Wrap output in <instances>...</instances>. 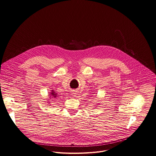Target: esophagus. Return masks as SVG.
<instances>
[{
    "instance_id": "1",
    "label": "esophagus",
    "mask_w": 156,
    "mask_h": 156,
    "mask_svg": "<svg viewBox=\"0 0 156 156\" xmlns=\"http://www.w3.org/2000/svg\"><path fill=\"white\" fill-rule=\"evenodd\" d=\"M72 94H73V96H76V94H77L76 93H73Z\"/></svg>"
}]
</instances>
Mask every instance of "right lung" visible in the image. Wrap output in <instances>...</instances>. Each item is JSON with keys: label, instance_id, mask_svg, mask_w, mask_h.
Listing matches in <instances>:
<instances>
[{"label": "right lung", "instance_id": "obj_1", "mask_svg": "<svg viewBox=\"0 0 156 156\" xmlns=\"http://www.w3.org/2000/svg\"><path fill=\"white\" fill-rule=\"evenodd\" d=\"M51 96H52V98H57V93H55L54 91H53V90L52 91V92L51 93V94H50Z\"/></svg>", "mask_w": 156, "mask_h": 156}]
</instances>
